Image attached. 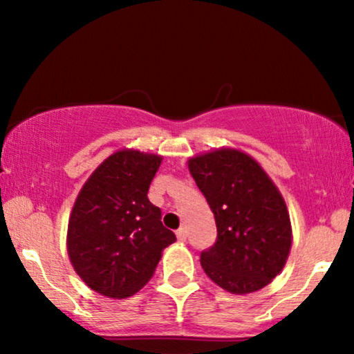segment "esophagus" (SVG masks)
<instances>
[{"instance_id": "esophagus-1", "label": "esophagus", "mask_w": 354, "mask_h": 354, "mask_svg": "<svg viewBox=\"0 0 354 354\" xmlns=\"http://www.w3.org/2000/svg\"><path fill=\"white\" fill-rule=\"evenodd\" d=\"M176 235H177L178 241H185L187 240V229H185V227H180V229L176 232Z\"/></svg>"}]
</instances>
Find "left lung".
<instances>
[{"label": "left lung", "mask_w": 354, "mask_h": 354, "mask_svg": "<svg viewBox=\"0 0 354 354\" xmlns=\"http://www.w3.org/2000/svg\"><path fill=\"white\" fill-rule=\"evenodd\" d=\"M188 171L216 219L217 240L201 253L207 277L225 292H258L277 277L292 248V222L279 188L236 148L188 159Z\"/></svg>", "instance_id": "obj_1"}]
</instances>
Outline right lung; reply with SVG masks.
<instances>
[{"instance_id": "add662e5", "label": "right lung", "mask_w": 354, "mask_h": 354, "mask_svg": "<svg viewBox=\"0 0 354 354\" xmlns=\"http://www.w3.org/2000/svg\"><path fill=\"white\" fill-rule=\"evenodd\" d=\"M162 156L122 148L86 178L67 225V254L86 287L122 299L153 277L176 235L148 200Z\"/></svg>"}]
</instances>
